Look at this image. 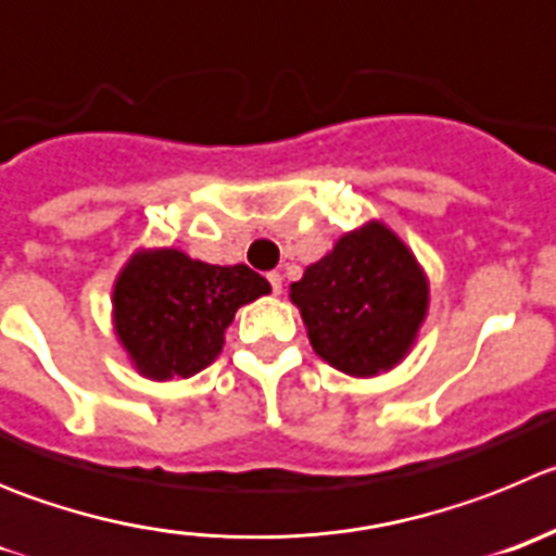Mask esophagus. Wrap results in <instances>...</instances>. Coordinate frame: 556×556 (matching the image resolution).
<instances>
[{
    "instance_id": "esophagus-1",
    "label": "esophagus",
    "mask_w": 556,
    "mask_h": 556,
    "mask_svg": "<svg viewBox=\"0 0 556 556\" xmlns=\"http://www.w3.org/2000/svg\"><path fill=\"white\" fill-rule=\"evenodd\" d=\"M268 282H271L274 296H279V293H282V274H279V271H271V274H268Z\"/></svg>"
}]
</instances>
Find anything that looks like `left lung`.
Masks as SVG:
<instances>
[{
  "mask_svg": "<svg viewBox=\"0 0 556 556\" xmlns=\"http://www.w3.org/2000/svg\"><path fill=\"white\" fill-rule=\"evenodd\" d=\"M313 352L349 377H377L413 349L429 309V279L382 222L352 229L290 285Z\"/></svg>",
  "mask_w": 556,
  "mask_h": 556,
  "instance_id": "left-lung-1",
  "label": "left lung"
}]
</instances>
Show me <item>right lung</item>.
<instances>
[{
  "label": "right lung",
  "mask_w": 556,
  "mask_h": 556,
  "mask_svg": "<svg viewBox=\"0 0 556 556\" xmlns=\"http://www.w3.org/2000/svg\"><path fill=\"white\" fill-rule=\"evenodd\" d=\"M271 293L249 266H210L179 249H138L113 285V329L141 377L166 382L207 368L243 304Z\"/></svg>",
  "instance_id": "1"
}]
</instances>
